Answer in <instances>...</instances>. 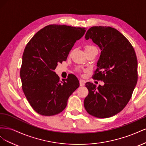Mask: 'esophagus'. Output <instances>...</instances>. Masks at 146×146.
<instances>
[{"label":"esophagus","instance_id":"1","mask_svg":"<svg viewBox=\"0 0 146 146\" xmlns=\"http://www.w3.org/2000/svg\"><path fill=\"white\" fill-rule=\"evenodd\" d=\"M79 82H80V85L81 86H83L85 85V82L84 81V80H80V81H79Z\"/></svg>","mask_w":146,"mask_h":146}]
</instances>
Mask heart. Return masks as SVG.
I'll return each instance as SVG.
<instances>
[{"instance_id":"1","label":"heart","mask_w":146,"mask_h":146,"mask_svg":"<svg viewBox=\"0 0 146 146\" xmlns=\"http://www.w3.org/2000/svg\"><path fill=\"white\" fill-rule=\"evenodd\" d=\"M94 48H95L94 47H93V46H86V47H85V51H87V50H90L94 49Z\"/></svg>"}]
</instances>
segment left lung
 <instances>
[{
    "instance_id": "left-lung-1",
    "label": "left lung",
    "mask_w": 146,
    "mask_h": 146,
    "mask_svg": "<svg viewBox=\"0 0 146 146\" xmlns=\"http://www.w3.org/2000/svg\"><path fill=\"white\" fill-rule=\"evenodd\" d=\"M92 39L101 50L93 78L104 86L92 83L85 85L89 93L84 107L91 115L108 118L116 115L129 102L138 80V61L133 46L116 29L94 26L85 36Z\"/></svg>"
}]
</instances>
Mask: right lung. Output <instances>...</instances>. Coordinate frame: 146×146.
I'll use <instances>...</instances> for the list:
<instances>
[{"instance_id":"right-lung-1","label":"right lung","mask_w":146,"mask_h":146,"mask_svg":"<svg viewBox=\"0 0 146 146\" xmlns=\"http://www.w3.org/2000/svg\"><path fill=\"white\" fill-rule=\"evenodd\" d=\"M85 32V28L49 25L38 31L26 46L20 77L26 98L38 114L50 116L61 113L79 87L74 75L60 82L54 70L58 63L66 60Z\"/></svg>"}]
</instances>
